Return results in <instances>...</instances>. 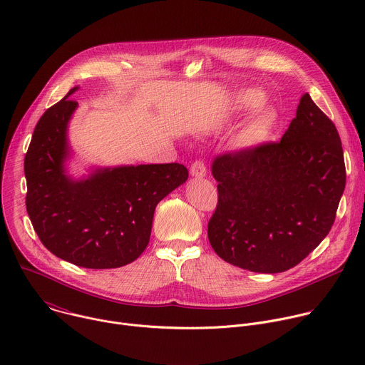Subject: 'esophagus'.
Returning a JSON list of instances; mask_svg holds the SVG:
<instances>
[{
  "mask_svg": "<svg viewBox=\"0 0 365 365\" xmlns=\"http://www.w3.org/2000/svg\"><path fill=\"white\" fill-rule=\"evenodd\" d=\"M190 175L193 178H199V179L205 178L206 176V168H205L203 162H200V160L193 162L192 166H190Z\"/></svg>",
  "mask_w": 365,
  "mask_h": 365,
  "instance_id": "1",
  "label": "esophagus"
}]
</instances>
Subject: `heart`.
<instances>
[{
  "mask_svg": "<svg viewBox=\"0 0 365 365\" xmlns=\"http://www.w3.org/2000/svg\"><path fill=\"white\" fill-rule=\"evenodd\" d=\"M266 96L263 92L257 89H238L235 91L228 101L220 110L222 120H237L254 113L263 106ZM279 124V114L274 108L266 107L257 111L238 131L237 145L241 150H257L266 145L274 135V131Z\"/></svg>",
  "mask_w": 365,
  "mask_h": 365,
  "instance_id": "1",
  "label": "heart"
}]
</instances>
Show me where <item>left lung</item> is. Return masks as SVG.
I'll return each instance as SVG.
<instances>
[{"mask_svg":"<svg viewBox=\"0 0 365 365\" xmlns=\"http://www.w3.org/2000/svg\"><path fill=\"white\" fill-rule=\"evenodd\" d=\"M218 206L207 238L227 263L254 273L299 264L328 235L345 189L334 123L304 93L280 143L217 158Z\"/></svg>","mask_w":365,"mask_h":365,"instance_id":"1","label":"left lung"}]
</instances>
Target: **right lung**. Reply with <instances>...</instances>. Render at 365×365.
Here are the masks:
<instances>
[{"label":"right lung","instance_id":"add662e5","mask_svg":"<svg viewBox=\"0 0 365 365\" xmlns=\"http://www.w3.org/2000/svg\"><path fill=\"white\" fill-rule=\"evenodd\" d=\"M38 120L24 159L26 207L36 234L56 257L85 269H117L145 250L158 203L187 180L179 163L91 168L73 178L69 96Z\"/></svg>","mask_w":365,"mask_h":365}]
</instances>
